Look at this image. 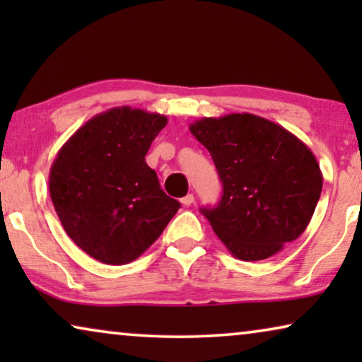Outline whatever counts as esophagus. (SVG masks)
<instances>
[{"mask_svg": "<svg viewBox=\"0 0 362 362\" xmlns=\"http://www.w3.org/2000/svg\"><path fill=\"white\" fill-rule=\"evenodd\" d=\"M192 202H194V194H187V196H185V197H182V199H181V204L186 206V207L191 206Z\"/></svg>", "mask_w": 362, "mask_h": 362, "instance_id": "obj_1", "label": "esophagus"}]
</instances>
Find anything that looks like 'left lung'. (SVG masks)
Here are the masks:
<instances>
[{
    "mask_svg": "<svg viewBox=\"0 0 362 362\" xmlns=\"http://www.w3.org/2000/svg\"><path fill=\"white\" fill-rule=\"evenodd\" d=\"M189 130L211 153L224 186L219 204L201 212L232 255L269 259L303 234L323 175L300 138L252 113L204 117Z\"/></svg>",
    "mask_w": 362,
    "mask_h": 362,
    "instance_id": "1",
    "label": "left lung"
}]
</instances>
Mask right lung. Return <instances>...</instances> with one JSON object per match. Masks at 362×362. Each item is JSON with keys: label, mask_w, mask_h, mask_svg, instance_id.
<instances>
[{"label": "right lung", "mask_w": 362, "mask_h": 362, "mask_svg": "<svg viewBox=\"0 0 362 362\" xmlns=\"http://www.w3.org/2000/svg\"><path fill=\"white\" fill-rule=\"evenodd\" d=\"M166 123L160 113L115 107L83 123L59 150L49 173L54 209L92 259L130 264L181 207L145 161Z\"/></svg>", "instance_id": "obj_1"}]
</instances>
